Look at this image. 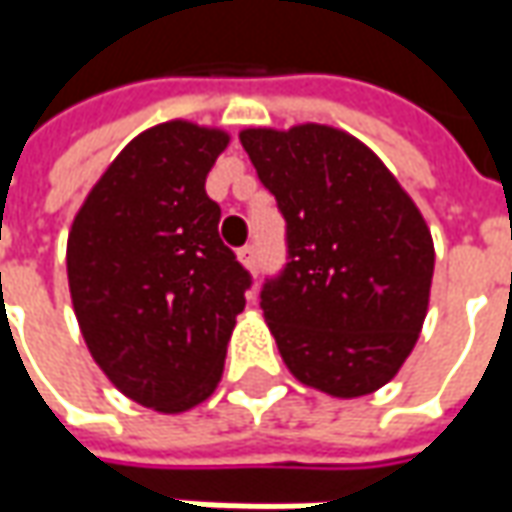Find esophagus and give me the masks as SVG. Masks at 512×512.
<instances>
[{"instance_id": "34e87169", "label": "esophagus", "mask_w": 512, "mask_h": 512, "mask_svg": "<svg viewBox=\"0 0 512 512\" xmlns=\"http://www.w3.org/2000/svg\"><path fill=\"white\" fill-rule=\"evenodd\" d=\"M239 259H242V265H245L250 273H256V270H259V247L245 245L239 250Z\"/></svg>"}]
</instances>
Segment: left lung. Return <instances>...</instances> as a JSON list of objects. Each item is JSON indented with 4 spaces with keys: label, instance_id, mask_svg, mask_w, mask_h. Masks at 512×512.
Wrapping results in <instances>:
<instances>
[{
    "label": "left lung",
    "instance_id": "8db88e82",
    "mask_svg": "<svg viewBox=\"0 0 512 512\" xmlns=\"http://www.w3.org/2000/svg\"><path fill=\"white\" fill-rule=\"evenodd\" d=\"M239 139L287 222V265L262 287L287 370L339 399L379 390L427 316L436 256L419 207L344 130L310 122Z\"/></svg>",
    "mask_w": 512,
    "mask_h": 512
}]
</instances>
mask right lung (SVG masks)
<instances>
[{"label":"right lung","mask_w":512,"mask_h":512,"mask_svg":"<svg viewBox=\"0 0 512 512\" xmlns=\"http://www.w3.org/2000/svg\"><path fill=\"white\" fill-rule=\"evenodd\" d=\"M230 136L185 119L139 133L68 236L73 313L93 362L128 399L185 413L216 390L250 273L219 239L205 179Z\"/></svg>","instance_id":"add662e5"}]
</instances>
